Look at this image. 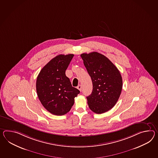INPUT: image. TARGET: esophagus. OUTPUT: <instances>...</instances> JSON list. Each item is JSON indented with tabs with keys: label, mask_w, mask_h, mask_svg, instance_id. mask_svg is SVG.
<instances>
[{
	"label": "esophagus",
	"mask_w": 158,
	"mask_h": 158,
	"mask_svg": "<svg viewBox=\"0 0 158 158\" xmlns=\"http://www.w3.org/2000/svg\"><path fill=\"white\" fill-rule=\"evenodd\" d=\"M77 89H78L80 91H81V85H79L77 87Z\"/></svg>",
	"instance_id": "34e87169"
}]
</instances>
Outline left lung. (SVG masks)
Here are the masks:
<instances>
[{
  "label": "left lung",
  "mask_w": 158,
  "mask_h": 158,
  "mask_svg": "<svg viewBox=\"0 0 158 158\" xmlns=\"http://www.w3.org/2000/svg\"><path fill=\"white\" fill-rule=\"evenodd\" d=\"M93 82V89L87 97L92 111L100 114L111 110L119 98L123 81L119 71L107 57L97 52L81 54Z\"/></svg>",
  "instance_id": "8db88e82"
}]
</instances>
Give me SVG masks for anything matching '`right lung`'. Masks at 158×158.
Here are the masks:
<instances>
[{"label": "right lung", "instance_id": "obj_1", "mask_svg": "<svg viewBox=\"0 0 158 158\" xmlns=\"http://www.w3.org/2000/svg\"><path fill=\"white\" fill-rule=\"evenodd\" d=\"M73 54L59 55L43 67L37 77L36 88L39 99L48 111L55 115L69 112L74 98L80 93L65 75Z\"/></svg>", "mask_w": 158, "mask_h": 158}]
</instances>
